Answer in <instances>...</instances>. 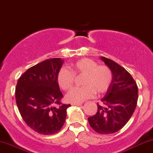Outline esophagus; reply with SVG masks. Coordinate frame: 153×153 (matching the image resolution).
<instances>
[{"mask_svg": "<svg viewBox=\"0 0 153 153\" xmlns=\"http://www.w3.org/2000/svg\"><path fill=\"white\" fill-rule=\"evenodd\" d=\"M72 105H82V103H73V104H72Z\"/></svg>", "mask_w": 153, "mask_h": 153, "instance_id": "esophagus-1", "label": "esophagus"}]
</instances>
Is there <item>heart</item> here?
I'll use <instances>...</instances> for the list:
<instances>
[{"mask_svg": "<svg viewBox=\"0 0 153 153\" xmlns=\"http://www.w3.org/2000/svg\"><path fill=\"white\" fill-rule=\"evenodd\" d=\"M83 74L82 87H75L66 95L72 103H80L93 97L97 93L102 94L108 91L113 82V73L108 66L98 65L95 60L82 58L73 64V71L62 67L57 75V82L63 91H68L74 82L75 75Z\"/></svg>", "mask_w": 153, "mask_h": 153, "instance_id": "1", "label": "heart"}]
</instances>
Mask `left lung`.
<instances>
[{
  "instance_id": "obj_1",
  "label": "left lung",
  "mask_w": 153,
  "mask_h": 153,
  "mask_svg": "<svg viewBox=\"0 0 153 153\" xmlns=\"http://www.w3.org/2000/svg\"><path fill=\"white\" fill-rule=\"evenodd\" d=\"M113 73V82L105 95L97 103V113L88 117L90 126L102 135L118 131L128 122L135 111L138 98L136 82L132 75L113 60L101 57Z\"/></svg>"
}]
</instances>
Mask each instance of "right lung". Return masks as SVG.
<instances>
[{
	"label": "right lung",
	"instance_id": "1",
	"mask_svg": "<svg viewBox=\"0 0 153 153\" xmlns=\"http://www.w3.org/2000/svg\"><path fill=\"white\" fill-rule=\"evenodd\" d=\"M62 62L60 58H51L38 63L27 69L16 85L15 96L22 118L41 135L60 131L71 106L61 102L63 95L57 82Z\"/></svg>",
	"mask_w": 153,
	"mask_h": 153
}]
</instances>
